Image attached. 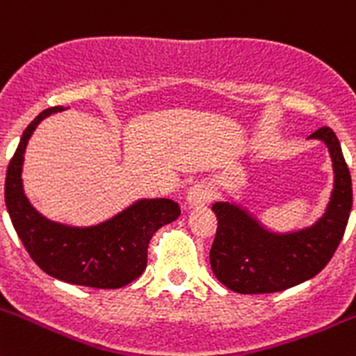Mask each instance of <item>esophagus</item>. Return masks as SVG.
Segmentation results:
<instances>
[{"label":"esophagus","mask_w":356,"mask_h":356,"mask_svg":"<svg viewBox=\"0 0 356 356\" xmlns=\"http://www.w3.org/2000/svg\"><path fill=\"white\" fill-rule=\"evenodd\" d=\"M211 198V186L205 184V182H197V184H193L188 189V193H186V204H188V207H200V205L207 204Z\"/></svg>","instance_id":"obj_1"}]
</instances>
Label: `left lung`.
I'll return each instance as SVG.
<instances>
[{
  "label": "left lung",
  "mask_w": 356,
  "mask_h": 356,
  "mask_svg": "<svg viewBox=\"0 0 356 356\" xmlns=\"http://www.w3.org/2000/svg\"><path fill=\"white\" fill-rule=\"evenodd\" d=\"M307 138L327 145L334 167L330 202L316 223L277 234L267 230L251 212L234 202L212 205L218 230L211 248V267L219 283L232 291L257 295L297 286L320 274L343 241L353 205L351 175L343 149L327 126Z\"/></svg>",
  "instance_id": "8db88e82"
}]
</instances>
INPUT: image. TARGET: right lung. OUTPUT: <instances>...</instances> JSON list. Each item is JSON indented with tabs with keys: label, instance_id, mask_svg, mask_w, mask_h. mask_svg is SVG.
Wrapping results in <instances>:
<instances>
[{
	"label": "right lung",
	"instance_id": "add662e5",
	"mask_svg": "<svg viewBox=\"0 0 356 356\" xmlns=\"http://www.w3.org/2000/svg\"><path fill=\"white\" fill-rule=\"evenodd\" d=\"M61 111L65 108L43 111L22 133L6 170V211L26 251L45 274L79 286L122 288L145 270L149 241L163 225L181 216V207L168 198H142L92 227H70L40 214L24 195V152L36 126Z\"/></svg>",
	"mask_w": 356,
	"mask_h": 356
}]
</instances>
